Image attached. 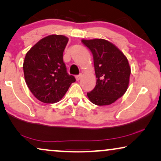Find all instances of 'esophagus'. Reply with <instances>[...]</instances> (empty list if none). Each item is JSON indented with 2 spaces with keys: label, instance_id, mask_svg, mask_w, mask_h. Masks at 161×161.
<instances>
[{
  "label": "esophagus",
  "instance_id": "1",
  "mask_svg": "<svg viewBox=\"0 0 161 161\" xmlns=\"http://www.w3.org/2000/svg\"><path fill=\"white\" fill-rule=\"evenodd\" d=\"M81 76H82V75H81V74L80 75H76L75 76V79H76V80H80V79L81 78Z\"/></svg>",
  "mask_w": 161,
  "mask_h": 161
}]
</instances>
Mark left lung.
I'll use <instances>...</instances> for the list:
<instances>
[{
  "label": "left lung",
  "mask_w": 161,
  "mask_h": 161,
  "mask_svg": "<svg viewBox=\"0 0 161 161\" xmlns=\"http://www.w3.org/2000/svg\"><path fill=\"white\" fill-rule=\"evenodd\" d=\"M93 54L97 83L87 93L92 103L108 105L122 97L128 88L130 67L125 54L113 43L103 39H82Z\"/></svg>",
  "instance_id": "1"
}]
</instances>
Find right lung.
<instances>
[{"label": "right lung", "mask_w": 161, "mask_h": 161, "mask_svg": "<svg viewBox=\"0 0 161 161\" xmlns=\"http://www.w3.org/2000/svg\"><path fill=\"white\" fill-rule=\"evenodd\" d=\"M69 39L63 35L44 37L27 52L23 61L26 84L41 102L55 103L75 81L67 72L63 53Z\"/></svg>", "instance_id": "1"}]
</instances>
